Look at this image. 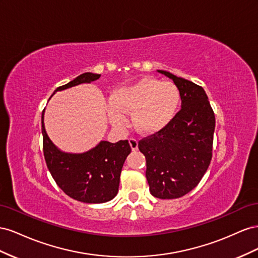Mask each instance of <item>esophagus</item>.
I'll use <instances>...</instances> for the list:
<instances>
[{
	"instance_id": "esophagus-1",
	"label": "esophagus",
	"mask_w": 258,
	"mask_h": 258,
	"mask_svg": "<svg viewBox=\"0 0 258 258\" xmlns=\"http://www.w3.org/2000/svg\"><path fill=\"white\" fill-rule=\"evenodd\" d=\"M128 142H130V145H131V148H132V150L133 151H136L137 149H138V141L136 138H130L128 139Z\"/></svg>"
}]
</instances>
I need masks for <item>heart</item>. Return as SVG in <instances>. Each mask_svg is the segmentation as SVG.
<instances>
[{
	"mask_svg": "<svg viewBox=\"0 0 258 258\" xmlns=\"http://www.w3.org/2000/svg\"><path fill=\"white\" fill-rule=\"evenodd\" d=\"M179 105L180 92L175 83L144 78L115 90L107 110L114 126H125L127 124L125 114L133 112L134 126L142 133L151 134L173 120Z\"/></svg>",
	"mask_w": 258,
	"mask_h": 258,
	"instance_id": "heart-1",
	"label": "heart"
}]
</instances>
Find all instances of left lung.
<instances>
[{
  "mask_svg": "<svg viewBox=\"0 0 258 258\" xmlns=\"http://www.w3.org/2000/svg\"><path fill=\"white\" fill-rule=\"evenodd\" d=\"M158 72L179 88L181 109L165 127L139 141L138 148L146 158L150 194L177 199L198 186L211 163L215 115L201 86Z\"/></svg>",
  "mask_w": 258,
  "mask_h": 258,
  "instance_id": "obj_1",
  "label": "left lung"
}]
</instances>
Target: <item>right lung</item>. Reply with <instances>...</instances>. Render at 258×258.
<instances>
[{
  "mask_svg": "<svg viewBox=\"0 0 258 258\" xmlns=\"http://www.w3.org/2000/svg\"><path fill=\"white\" fill-rule=\"evenodd\" d=\"M99 78L100 75L86 72L69 83L57 87L55 92L82 83H91ZM42 134L46 165L58 187L66 195L84 203H104L116 196L122 167L132 150L128 141H120L115 144L102 141L95 148L84 153L62 152L51 143L46 134L44 110Z\"/></svg>",
  "mask_w": 258,
  "mask_h": 258,
  "instance_id": "add662e5",
  "label": "right lung"
}]
</instances>
